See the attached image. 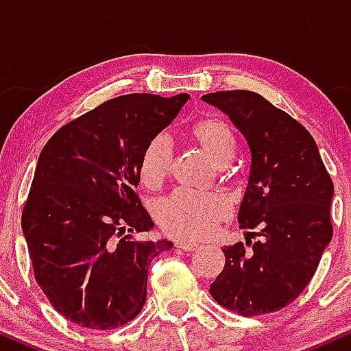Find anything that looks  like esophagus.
Masks as SVG:
<instances>
[{"label": "esophagus", "mask_w": 351, "mask_h": 351, "mask_svg": "<svg viewBox=\"0 0 351 351\" xmlns=\"http://www.w3.org/2000/svg\"><path fill=\"white\" fill-rule=\"evenodd\" d=\"M176 247L181 249V251H184V252H193V251H196V249H199V245L193 244V243H176Z\"/></svg>", "instance_id": "34e87169"}]
</instances>
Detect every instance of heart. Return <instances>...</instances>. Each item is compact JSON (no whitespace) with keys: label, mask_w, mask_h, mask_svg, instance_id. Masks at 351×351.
Masks as SVG:
<instances>
[{"label":"heart","mask_w":351,"mask_h":351,"mask_svg":"<svg viewBox=\"0 0 351 351\" xmlns=\"http://www.w3.org/2000/svg\"><path fill=\"white\" fill-rule=\"evenodd\" d=\"M188 136L215 167H224L236 153V136L228 123L204 117L189 127ZM171 147L167 136L156 135L145 145L140 156V180L147 188H160L171 170ZM229 216L226 201L216 195L178 189L156 209V223L175 239L201 241Z\"/></svg>","instance_id":"b5f03b06"}]
</instances>
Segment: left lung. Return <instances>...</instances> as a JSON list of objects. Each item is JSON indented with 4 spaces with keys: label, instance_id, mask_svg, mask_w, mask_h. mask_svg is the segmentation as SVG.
<instances>
[{
    "label": "left lung",
    "instance_id": "8db88e82",
    "mask_svg": "<svg viewBox=\"0 0 351 351\" xmlns=\"http://www.w3.org/2000/svg\"><path fill=\"white\" fill-rule=\"evenodd\" d=\"M203 100L229 115L251 153L237 215L251 249L243 243L223 249L226 263L209 292L243 317L277 312L307 287L332 241L333 181L307 128L263 95L221 90Z\"/></svg>",
    "mask_w": 351,
    "mask_h": 351
}]
</instances>
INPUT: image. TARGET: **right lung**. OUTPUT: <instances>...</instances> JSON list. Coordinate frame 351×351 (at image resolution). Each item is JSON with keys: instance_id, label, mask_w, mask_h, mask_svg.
<instances>
[{"instance_id": "1", "label": "right lung", "mask_w": 351, "mask_h": 351, "mask_svg": "<svg viewBox=\"0 0 351 351\" xmlns=\"http://www.w3.org/2000/svg\"><path fill=\"white\" fill-rule=\"evenodd\" d=\"M188 99H110L62 125L39 155L24 237L39 287L80 327H122L147 300L148 265L171 243L132 236L153 226L136 193L140 156Z\"/></svg>"}]
</instances>
